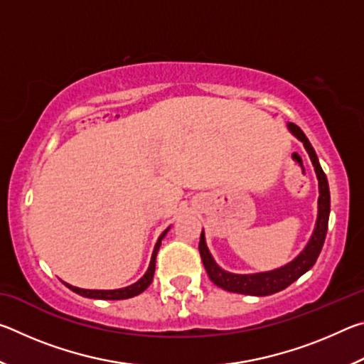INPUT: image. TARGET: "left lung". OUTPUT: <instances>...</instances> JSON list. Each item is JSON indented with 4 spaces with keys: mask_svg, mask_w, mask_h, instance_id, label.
I'll return each instance as SVG.
<instances>
[{
    "mask_svg": "<svg viewBox=\"0 0 364 364\" xmlns=\"http://www.w3.org/2000/svg\"><path fill=\"white\" fill-rule=\"evenodd\" d=\"M289 130H291L295 136L301 141V143H304L308 156H310L313 162V167H315L318 181H319L316 228L315 231H313L310 242L306 244L304 252H301L295 260H292L291 263L282 268L267 271V273H257V274H232V273H228L225 269H221L218 264L213 262L210 252H208L205 245L204 232H202L200 242H199L202 263H204L208 278H210L213 284L225 289L228 292L258 295V297L279 292L287 286H291L294 281H297L301 274H305L306 271L315 264L318 255L321 254L326 232H328V221H329V212H331V196H329L328 178H326V173L318 162L316 152L311 147L310 141H308V138L305 136V133L301 132L297 125H294V123H289Z\"/></svg>",
    "mask_w": 364,
    "mask_h": 364,
    "instance_id": "8db88e82",
    "label": "left lung"
}]
</instances>
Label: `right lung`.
Wrapping results in <instances>:
<instances>
[{
	"label": "right lung",
	"mask_w": 364,
	"mask_h": 364,
	"mask_svg": "<svg viewBox=\"0 0 364 364\" xmlns=\"http://www.w3.org/2000/svg\"><path fill=\"white\" fill-rule=\"evenodd\" d=\"M168 230H165L162 234H160L159 241L156 244V247H154L152 252V258H151V264H149V269L146 271V274L141 278L138 282H134V284L128 286L125 289H115V291H88V289H78V287H73L70 284H64L70 289V291L77 292L78 295H83V297H90V299H101V300H123V299H132L134 295L141 294L143 291H146L149 284L152 282L154 278V271H156V257H157V252L160 247V242H162V239L165 234H167Z\"/></svg>",
	"instance_id": "right-lung-1"
}]
</instances>
